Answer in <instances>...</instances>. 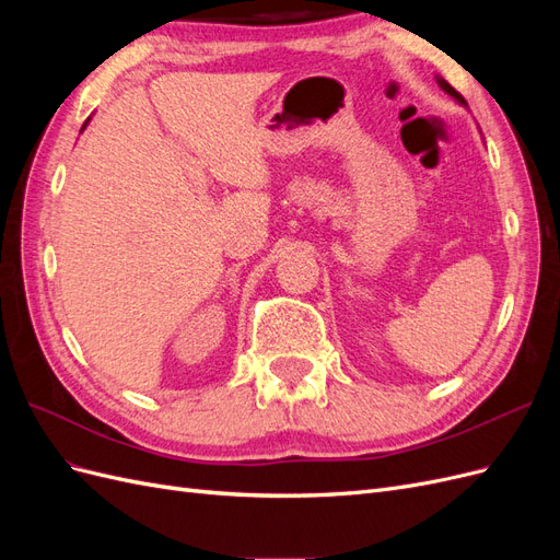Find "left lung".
Wrapping results in <instances>:
<instances>
[{"instance_id": "8db88e82", "label": "left lung", "mask_w": 560, "mask_h": 560, "mask_svg": "<svg viewBox=\"0 0 560 560\" xmlns=\"http://www.w3.org/2000/svg\"><path fill=\"white\" fill-rule=\"evenodd\" d=\"M436 83H439V86H442L451 97H455L457 100V103H460V105H465V97L460 95V93H457L453 86H451V83L446 81V79H442V77H436Z\"/></svg>"}]
</instances>
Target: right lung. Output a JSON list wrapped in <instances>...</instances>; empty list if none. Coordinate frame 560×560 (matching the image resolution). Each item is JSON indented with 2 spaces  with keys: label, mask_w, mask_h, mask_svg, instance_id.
<instances>
[{
  "label": "right lung",
  "mask_w": 560,
  "mask_h": 560,
  "mask_svg": "<svg viewBox=\"0 0 560 560\" xmlns=\"http://www.w3.org/2000/svg\"><path fill=\"white\" fill-rule=\"evenodd\" d=\"M86 124H89V121H86ZM86 124H83V128H86ZM83 128H81V130H83Z\"/></svg>",
  "instance_id": "1"
}]
</instances>
